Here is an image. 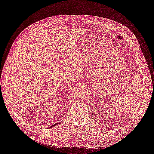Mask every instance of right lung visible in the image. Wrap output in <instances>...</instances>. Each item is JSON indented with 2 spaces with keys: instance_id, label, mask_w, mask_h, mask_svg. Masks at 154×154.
<instances>
[{
  "instance_id": "1",
  "label": "right lung",
  "mask_w": 154,
  "mask_h": 154,
  "mask_svg": "<svg viewBox=\"0 0 154 154\" xmlns=\"http://www.w3.org/2000/svg\"><path fill=\"white\" fill-rule=\"evenodd\" d=\"M58 124H59V123H56V124H55V125H53V126H50L49 128H53V126H56V125H58Z\"/></svg>"
}]
</instances>
